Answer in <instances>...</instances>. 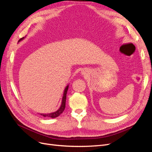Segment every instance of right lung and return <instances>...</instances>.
<instances>
[{"label": "right lung", "mask_w": 152, "mask_h": 152, "mask_svg": "<svg viewBox=\"0 0 152 152\" xmlns=\"http://www.w3.org/2000/svg\"><path fill=\"white\" fill-rule=\"evenodd\" d=\"M24 37H23L21 39H20L19 40V41L21 40ZM68 89V86H66V87L65 89V91H64L63 93V99H62V103L60 108L58 110H57L56 112H55L54 113H47V114H44V113H40V115H41L42 116H44L45 117H50V118H56L58 116H59V115H61L63 111L64 110L65 108V104H66V93H67V91Z\"/></svg>", "instance_id": "add662e5"}]
</instances>
